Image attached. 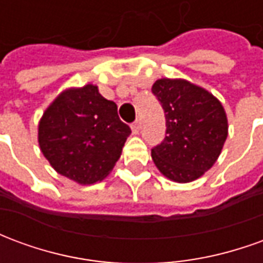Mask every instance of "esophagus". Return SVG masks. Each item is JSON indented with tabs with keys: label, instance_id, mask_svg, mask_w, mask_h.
<instances>
[{
	"label": "esophagus",
	"instance_id": "1",
	"mask_svg": "<svg viewBox=\"0 0 263 263\" xmlns=\"http://www.w3.org/2000/svg\"><path fill=\"white\" fill-rule=\"evenodd\" d=\"M131 129H132V134H134V135H138V134H139L141 125H139V122H138V121H135V122L132 124Z\"/></svg>",
	"mask_w": 263,
	"mask_h": 263
}]
</instances>
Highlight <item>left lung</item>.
<instances>
[{
    "instance_id": "1",
    "label": "left lung",
    "mask_w": 263,
    "mask_h": 263,
    "mask_svg": "<svg viewBox=\"0 0 263 263\" xmlns=\"http://www.w3.org/2000/svg\"><path fill=\"white\" fill-rule=\"evenodd\" d=\"M152 92L166 117L165 139L152 148L154 163L173 182H193L214 165L224 146V107L211 92L183 79H159Z\"/></svg>"
}]
</instances>
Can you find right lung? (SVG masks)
<instances>
[{
    "mask_svg": "<svg viewBox=\"0 0 263 263\" xmlns=\"http://www.w3.org/2000/svg\"><path fill=\"white\" fill-rule=\"evenodd\" d=\"M131 134L97 86L87 84L59 94L43 112L37 141L43 156L59 175L80 184L108 176Z\"/></svg>",
    "mask_w": 263,
    "mask_h": 263,
    "instance_id": "1",
    "label": "right lung"
}]
</instances>
